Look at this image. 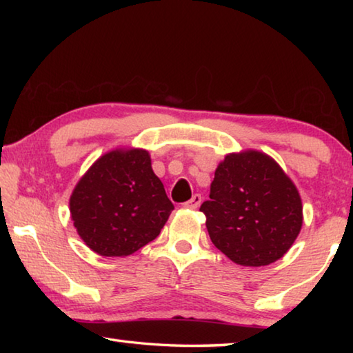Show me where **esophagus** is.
Wrapping results in <instances>:
<instances>
[{"label": "esophagus", "mask_w": 353, "mask_h": 353, "mask_svg": "<svg viewBox=\"0 0 353 353\" xmlns=\"http://www.w3.org/2000/svg\"><path fill=\"white\" fill-rule=\"evenodd\" d=\"M201 202H202L201 194H193V198H191L190 201L185 202L183 205L187 207V208H198V207L201 205Z\"/></svg>", "instance_id": "1"}]
</instances>
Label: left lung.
Here are the masks:
<instances>
[{
  "instance_id": "obj_1",
  "label": "left lung",
  "mask_w": 353,
  "mask_h": 353,
  "mask_svg": "<svg viewBox=\"0 0 353 353\" xmlns=\"http://www.w3.org/2000/svg\"><path fill=\"white\" fill-rule=\"evenodd\" d=\"M199 210L212 243L243 266H266L286 254L302 227L294 183L266 154H230L214 171Z\"/></svg>"
}]
</instances>
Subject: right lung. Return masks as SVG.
<instances>
[{
  "mask_svg": "<svg viewBox=\"0 0 353 353\" xmlns=\"http://www.w3.org/2000/svg\"><path fill=\"white\" fill-rule=\"evenodd\" d=\"M174 205L143 149L112 151L93 163L71 194L77 234L103 256H124L159 236Z\"/></svg>",
  "mask_w": 353,
  "mask_h": 353,
  "instance_id": "1",
  "label": "right lung"
}]
</instances>
